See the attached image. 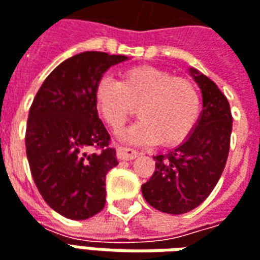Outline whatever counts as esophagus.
I'll use <instances>...</instances> for the list:
<instances>
[{
	"instance_id": "obj_1",
	"label": "esophagus",
	"mask_w": 260,
	"mask_h": 260,
	"mask_svg": "<svg viewBox=\"0 0 260 260\" xmlns=\"http://www.w3.org/2000/svg\"><path fill=\"white\" fill-rule=\"evenodd\" d=\"M138 152L134 150V149L131 148H124V146H119L117 150V156L118 159H121V160H132V159H135L138 157Z\"/></svg>"
}]
</instances>
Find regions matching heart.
I'll list each match as a JSON object with an SVG mask.
<instances>
[{
  "label": "heart",
  "mask_w": 260,
  "mask_h": 260,
  "mask_svg": "<svg viewBox=\"0 0 260 260\" xmlns=\"http://www.w3.org/2000/svg\"><path fill=\"white\" fill-rule=\"evenodd\" d=\"M100 117L114 132L122 129L138 107L141 119L121 138L131 143H181L193 132L201 100L193 81L150 66L132 67L121 80L101 77L94 91Z\"/></svg>",
  "instance_id": "b5f03b06"
}]
</instances>
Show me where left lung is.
<instances>
[{
    "label": "left lung",
    "mask_w": 260,
    "mask_h": 260,
    "mask_svg": "<svg viewBox=\"0 0 260 260\" xmlns=\"http://www.w3.org/2000/svg\"><path fill=\"white\" fill-rule=\"evenodd\" d=\"M188 73L203 95L199 122L179 146L153 156L155 172L142 184L148 204L176 215L199 207L217 186L226 163L232 132L226 97L197 69L190 67Z\"/></svg>",
    "instance_id": "8db88e82"
}]
</instances>
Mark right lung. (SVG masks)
Instances as JSON below:
<instances>
[{
	"instance_id": "add662e5",
	"label": "right lung",
	"mask_w": 260,
	"mask_h": 260,
	"mask_svg": "<svg viewBox=\"0 0 260 260\" xmlns=\"http://www.w3.org/2000/svg\"><path fill=\"white\" fill-rule=\"evenodd\" d=\"M128 56L83 52L49 74L30 105L26 157L43 200L69 219H87L105 206V176L117 150L99 118L94 91L110 67ZM100 148L97 152L91 149Z\"/></svg>"
}]
</instances>
